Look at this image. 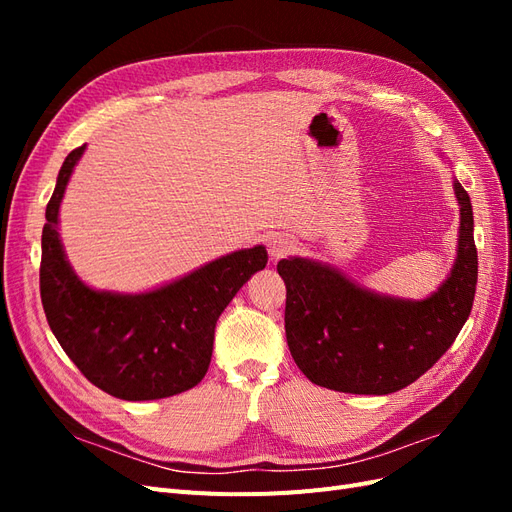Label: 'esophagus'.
Returning a JSON list of instances; mask_svg holds the SVG:
<instances>
[{
  "label": "esophagus",
  "instance_id": "34e87169",
  "mask_svg": "<svg viewBox=\"0 0 512 512\" xmlns=\"http://www.w3.org/2000/svg\"><path fill=\"white\" fill-rule=\"evenodd\" d=\"M290 250H292V241H290L288 237L275 235V237L269 239V256H271L273 260L284 258Z\"/></svg>",
  "mask_w": 512,
  "mask_h": 512
}]
</instances>
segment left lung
<instances>
[{"label": "left lung", "instance_id": "left-lung-1", "mask_svg": "<svg viewBox=\"0 0 512 512\" xmlns=\"http://www.w3.org/2000/svg\"><path fill=\"white\" fill-rule=\"evenodd\" d=\"M459 239L451 273L427 299L389 297L312 258L277 262L286 284V339L294 363L324 389L389 395L406 389L453 346L474 303L478 256L468 192L455 179Z\"/></svg>", "mask_w": 512, "mask_h": 512}]
</instances>
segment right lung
<instances>
[{
	"instance_id": "1",
	"label": "right lung",
	"mask_w": 512,
	"mask_h": 512,
	"mask_svg": "<svg viewBox=\"0 0 512 512\" xmlns=\"http://www.w3.org/2000/svg\"><path fill=\"white\" fill-rule=\"evenodd\" d=\"M85 145L68 153L46 205L40 297L59 346L104 393L126 401L173 397L205 378L215 324L239 288L267 267L254 245L138 294L96 290L74 273L59 239V205Z\"/></svg>"
}]
</instances>
